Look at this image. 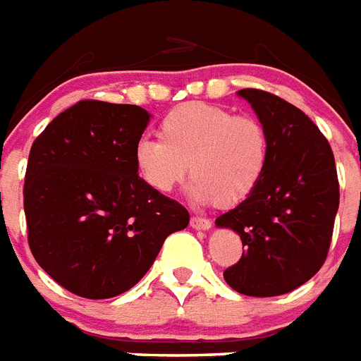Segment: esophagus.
Masks as SVG:
<instances>
[{
  "label": "esophagus",
  "mask_w": 361,
  "mask_h": 361,
  "mask_svg": "<svg viewBox=\"0 0 361 361\" xmlns=\"http://www.w3.org/2000/svg\"><path fill=\"white\" fill-rule=\"evenodd\" d=\"M190 226L194 227V229H210V227H212V221H210L209 218H203V216H192Z\"/></svg>",
  "instance_id": "obj_1"
}]
</instances>
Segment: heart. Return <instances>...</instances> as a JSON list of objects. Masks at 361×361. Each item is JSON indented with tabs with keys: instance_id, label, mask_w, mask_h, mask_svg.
I'll return each instance as SVG.
<instances>
[{
	"instance_id": "obj_1",
	"label": "heart",
	"mask_w": 361,
	"mask_h": 361,
	"mask_svg": "<svg viewBox=\"0 0 361 361\" xmlns=\"http://www.w3.org/2000/svg\"><path fill=\"white\" fill-rule=\"evenodd\" d=\"M158 140H141L135 164L152 190L169 194L186 173L197 201L227 209L246 201L270 157L267 126L252 115L204 102L173 108L158 125Z\"/></svg>"
}]
</instances>
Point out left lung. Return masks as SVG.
<instances>
[{
	"label": "left lung",
	"mask_w": 361,
	"mask_h": 361,
	"mask_svg": "<svg viewBox=\"0 0 361 361\" xmlns=\"http://www.w3.org/2000/svg\"><path fill=\"white\" fill-rule=\"evenodd\" d=\"M238 94L267 126L270 157L255 192L216 220L238 233L244 250L224 278L240 295H285L313 278L328 257L339 207L336 160L302 109L261 89Z\"/></svg>",
	"instance_id": "obj_1"
}]
</instances>
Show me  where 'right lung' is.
I'll return each instance as SVG.
<instances>
[{
	"label": "right lung",
	"mask_w": 361,
	"mask_h": 361,
	"mask_svg": "<svg viewBox=\"0 0 361 361\" xmlns=\"http://www.w3.org/2000/svg\"><path fill=\"white\" fill-rule=\"evenodd\" d=\"M149 114L134 104L80 100L33 141L24 210L35 261L82 298L123 295L167 236L188 226L175 199L140 177L135 147Z\"/></svg>",
	"instance_id": "add662e5"
}]
</instances>
